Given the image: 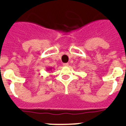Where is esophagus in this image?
Wrapping results in <instances>:
<instances>
[{
	"mask_svg": "<svg viewBox=\"0 0 126 126\" xmlns=\"http://www.w3.org/2000/svg\"><path fill=\"white\" fill-rule=\"evenodd\" d=\"M63 67H68V66H69V64H68V63H63Z\"/></svg>",
	"mask_w": 126,
	"mask_h": 126,
	"instance_id": "34e87169",
	"label": "esophagus"
}]
</instances>
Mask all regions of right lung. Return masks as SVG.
<instances>
[{
	"instance_id": "obj_1",
	"label": "right lung",
	"mask_w": 126,
	"mask_h": 126,
	"mask_svg": "<svg viewBox=\"0 0 126 126\" xmlns=\"http://www.w3.org/2000/svg\"><path fill=\"white\" fill-rule=\"evenodd\" d=\"M51 69H52V68H51H51H47V71H51Z\"/></svg>"
}]
</instances>
